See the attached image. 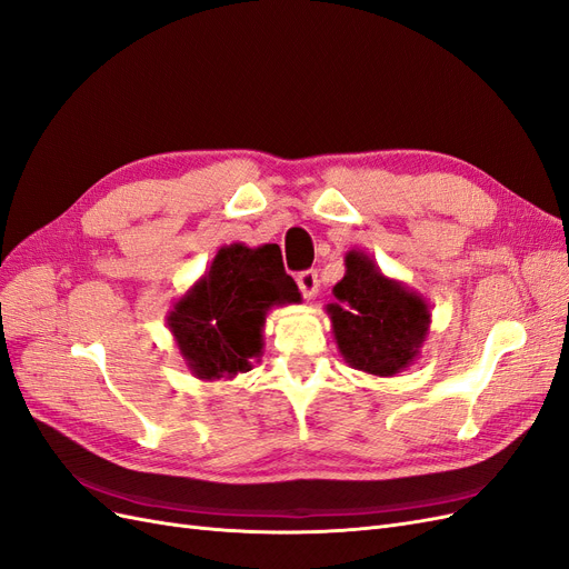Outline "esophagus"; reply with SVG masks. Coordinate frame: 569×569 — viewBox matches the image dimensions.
I'll return each instance as SVG.
<instances>
[{"label":"esophagus","mask_w":569,"mask_h":569,"mask_svg":"<svg viewBox=\"0 0 569 569\" xmlns=\"http://www.w3.org/2000/svg\"><path fill=\"white\" fill-rule=\"evenodd\" d=\"M297 284H299V289H301L303 299L311 301V299L318 295V287H320L318 272H316V270H303V272H299V274H297Z\"/></svg>","instance_id":"1"}]
</instances>
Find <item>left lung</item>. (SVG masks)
<instances>
[{
    "label": "left lung",
    "mask_w": 569,
    "mask_h": 569,
    "mask_svg": "<svg viewBox=\"0 0 569 569\" xmlns=\"http://www.w3.org/2000/svg\"><path fill=\"white\" fill-rule=\"evenodd\" d=\"M332 291L337 303H327V316L351 368L391 377L420 356L429 330L425 299L385 278L368 253H347V274Z\"/></svg>",
    "instance_id": "obj_1"
}]
</instances>
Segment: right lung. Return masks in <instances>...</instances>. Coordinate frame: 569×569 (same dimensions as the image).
Masks as SVG:
<instances>
[{
  "instance_id": "right-lung-1",
  "label": "right lung",
  "mask_w": 569,
  "mask_h": 569,
  "mask_svg": "<svg viewBox=\"0 0 569 569\" xmlns=\"http://www.w3.org/2000/svg\"><path fill=\"white\" fill-rule=\"evenodd\" d=\"M301 301L297 282L272 247H222L203 278L168 316L187 368L199 380H232L263 353L272 306Z\"/></svg>"
}]
</instances>
